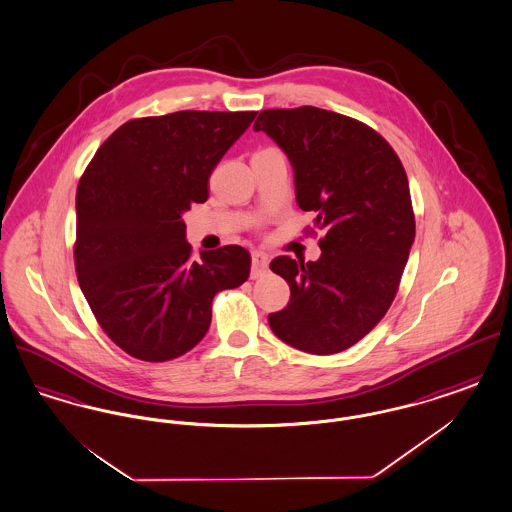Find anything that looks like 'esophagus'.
<instances>
[{
	"label": "esophagus",
	"instance_id": "esophagus-1",
	"mask_svg": "<svg viewBox=\"0 0 512 512\" xmlns=\"http://www.w3.org/2000/svg\"><path fill=\"white\" fill-rule=\"evenodd\" d=\"M268 255L267 253H263V251H253V255H251V278H261L265 272H267L268 268Z\"/></svg>",
	"mask_w": 512,
	"mask_h": 512
}]
</instances>
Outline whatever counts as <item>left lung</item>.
I'll use <instances>...</instances> for the list:
<instances>
[{
  "label": "left lung",
  "instance_id": "8db88e82",
  "mask_svg": "<svg viewBox=\"0 0 512 512\" xmlns=\"http://www.w3.org/2000/svg\"><path fill=\"white\" fill-rule=\"evenodd\" d=\"M293 169L295 201L324 232L317 261L276 257L290 303L268 315L299 351L349 349L388 313L414 242L409 180L390 144L363 122L318 107L267 109L253 124Z\"/></svg>",
  "mask_w": 512,
  "mask_h": 512
}]
</instances>
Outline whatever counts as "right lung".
Listing matches in <instances>:
<instances>
[{"label":"right lung","instance_id":"add662e5","mask_svg":"<svg viewBox=\"0 0 512 512\" xmlns=\"http://www.w3.org/2000/svg\"><path fill=\"white\" fill-rule=\"evenodd\" d=\"M255 111H178L122 124L76 190L74 265L99 326L128 355L163 363L211 326V303L249 278L240 245L192 257L182 215L209 197V176Z\"/></svg>","mask_w":512,"mask_h":512}]
</instances>
